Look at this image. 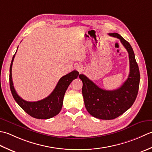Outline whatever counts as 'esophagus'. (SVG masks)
Masks as SVG:
<instances>
[{
	"label": "esophagus",
	"instance_id": "34e87169",
	"mask_svg": "<svg viewBox=\"0 0 152 152\" xmlns=\"http://www.w3.org/2000/svg\"><path fill=\"white\" fill-rule=\"evenodd\" d=\"M75 67V69L77 71H78L79 72H80L83 70V66L80 64H76Z\"/></svg>",
	"mask_w": 152,
	"mask_h": 152
}]
</instances>
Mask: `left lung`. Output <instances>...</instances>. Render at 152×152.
<instances>
[{"instance_id":"8db88e82","label":"left lung","mask_w":152,"mask_h":152,"mask_svg":"<svg viewBox=\"0 0 152 152\" xmlns=\"http://www.w3.org/2000/svg\"><path fill=\"white\" fill-rule=\"evenodd\" d=\"M109 35L120 40L129 53L130 72L127 79L119 88L106 91L98 86L83 74L79 78L83 82L82 93L85 107L88 112L96 118L110 120L117 118L131 107L137 98L140 72L132 46L117 33Z\"/></svg>"}]
</instances>
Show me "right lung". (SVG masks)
Returning a JSON list of instances; mask_svg holds the SVG:
<instances>
[{
  "mask_svg": "<svg viewBox=\"0 0 152 152\" xmlns=\"http://www.w3.org/2000/svg\"><path fill=\"white\" fill-rule=\"evenodd\" d=\"M15 54L12 58L10 64L9 81L12 94L15 102L27 114L34 118L47 119L58 115L62 107L65 92L72 80L79 76V72L74 70L61 77L54 90L48 97L37 102L26 101L18 96L12 81V67Z\"/></svg>",
  "mask_w": 152,
  "mask_h": 152,
  "instance_id": "1",
  "label": "right lung"
}]
</instances>
